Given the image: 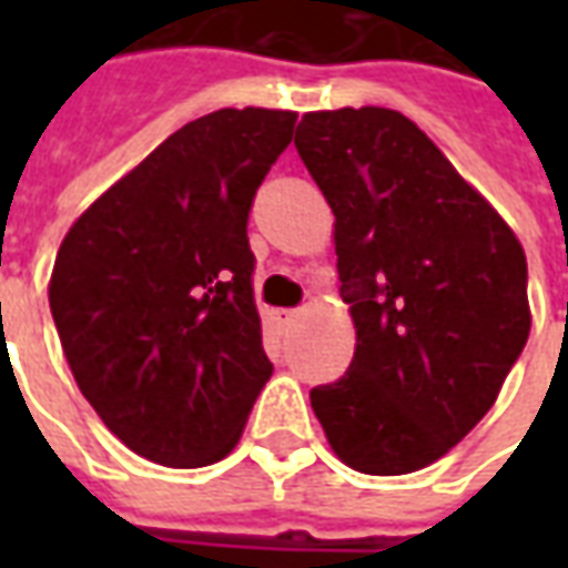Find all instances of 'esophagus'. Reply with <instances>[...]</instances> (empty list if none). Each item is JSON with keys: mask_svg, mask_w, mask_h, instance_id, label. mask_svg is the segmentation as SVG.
<instances>
[{"mask_svg": "<svg viewBox=\"0 0 568 568\" xmlns=\"http://www.w3.org/2000/svg\"><path fill=\"white\" fill-rule=\"evenodd\" d=\"M295 320H297V310H276V313H273V322H276L280 328H288Z\"/></svg>", "mask_w": 568, "mask_h": 568, "instance_id": "34e87169", "label": "esophagus"}]
</instances>
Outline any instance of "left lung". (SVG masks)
<instances>
[{
    "label": "left lung",
    "instance_id": "1",
    "mask_svg": "<svg viewBox=\"0 0 568 568\" xmlns=\"http://www.w3.org/2000/svg\"><path fill=\"white\" fill-rule=\"evenodd\" d=\"M295 149L334 212L356 322L349 368L310 405L349 468H426L480 423L524 353V248L402 112H310Z\"/></svg>",
    "mask_w": 568,
    "mask_h": 568
}]
</instances>
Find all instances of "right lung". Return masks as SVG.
I'll use <instances>...</instances> for the list:
<instances>
[{
    "mask_svg": "<svg viewBox=\"0 0 568 568\" xmlns=\"http://www.w3.org/2000/svg\"><path fill=\"white\" fill-rule=\"evenodd\" d=\"M295 112L191 121L69 227L51 316L81 395L151 463H219L273 365L252 292L248 212Z\"/></svg>",
    "mask_w": 568,
    "mask_h": 568,
    "instance_id": "1",
    "label": "right lung"
}]
</instances>
